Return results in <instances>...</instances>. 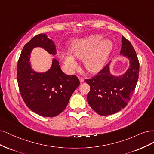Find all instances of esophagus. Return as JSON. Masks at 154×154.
Wrapping results in <instances>:
<instances>
[{
  "mask_svg": "<svg viewBox=\"0 0 154 154\" xmlns=\"http://www.w3.org/2000/svg\"><path fill=\"white\" fill-rule=\"evenodd\" d=\"M78 78H79V81H80V82H84V78H83V77H80V76H79V77H78Z\"/></svg>",
  "mask_w": 154,
  "mask_h": 154,
  "instance_id": "1",
  "label": "esophagus"
}]
</instances>
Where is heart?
Returning a JSON list of instances; mask_svg holds the SVG:
<instances>
[{
	"mask_svg": "<svg viewBox=\"0 0 154 154\" xmlns=\"http://www.w3.org/2000/svg\"><path fill=\"white\" fill-rule=\"evenodd\" d=\"M100 34L75 39L70 47V53L59 52V56L69 71L76 68L77 64L73 56L83 59V64L90 73L100 72L105 66L112 50V43L109 39H102Z\"/></svg>",
	"mask_w": 154,
	"mask_h": 154,
	"instance_id": "1",
	"label": "heart"
}]
</instances>
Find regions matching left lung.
<instances>
[{
    "label": "left lung",
    "instance_id": "8db88e82",
    "mask_svg": "<svg viewBox=\"0 0 154 154\" xmlns=\"http://www.w3.org/2000/svg\"><path fill=\"white\" fill-rule=\"evenodd\" d=\"M120 55L130 61V67L119 76L112 75L110 63L97 75L85 81L90 86L87 95L89 105L98 115H111L125 107L131 100L139 77L140 63L131 42L122 36Z\"/></svg>",
    "mask_w": 154,
    "mask_h": 154
}]
</instances>
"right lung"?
<instances>
[{
  "mask_svg": "<svg viewBox=\"0 0 154 154\" xmlns=\"http://www.w3.org/2000/svg\"><path fill=\"white\" fill-rule=\"evenodd\" d=\"M35 47H41L54 56L56 54V45L45 34L35 36L25 45L17 66L19 90L32 111L42 116L54 117L64 110L80 81L75 75L64 73L56 59H52L48 71L38 73L33 70L29 61Z\"/></svg>",
  "mask_w": 154,
  "mask_h": 154,
  "instance_id": "right-lung-1",
  "label": "right lung"
}]
</instances>
